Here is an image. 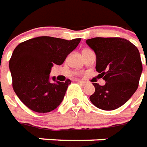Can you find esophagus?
<instances>
[{
    "mask_svg": "<svg viewBox=\"0 0 147 147\" xmlns=\"http://www.w3.org/2000/svg\"><path fill=\"white\" fill-rule=\"evenodd\" d=\"M78 82L80 85H86V82H83V81H80V80H78Z\"/></svg>",
    "mask_w": 147,
    "mask_h": 147,
    "instance_id": "esophagus-1",
    "label": "esophagus"
}]
</instances>
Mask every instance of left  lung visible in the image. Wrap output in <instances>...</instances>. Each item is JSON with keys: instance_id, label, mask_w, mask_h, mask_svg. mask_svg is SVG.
Listing matches in <instances>:
<instances>
[{"instance_id": "8db88e82", "label": "left lung", "mask_w": 147, "mask_h": 147, "mask_svg": "<svg viewBox=\"0 0 147 147\" xmlns=\"http://www.w3.org/2000/svg\"><path fill=\"white\" fill-rule=\"evenodd\" d=\"M86 43L96 53V70L106 82L105 85L92 83L95 92L89 100L102 110L118 109L138 88L142 71L138 48L129 40L119 37H96L87 39Z\"/></svg>"}]
</instances>
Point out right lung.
I'll return each instance as SVG.
<instances>
[{
  "instance_id": "obj_1",
  "label": "right lung",
  "mask_w": 147,
  "mask_h": 147,
  "mask_svg": "<svg viewBox=\"0 0 147 147\" xmlns=\"http://www.w3.org/2000/svg\"><path fill=\"white\" fill-rule=\"evenodd\" d=\"M81 39L40 36L26 40L16 47L9 60L12 88L28 109L46 113L62 103L71 81L57 82L53 77L51 82L50 73L53 65H62Z\"/></svg>"
}]
</instances>
